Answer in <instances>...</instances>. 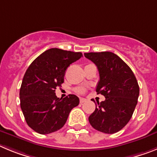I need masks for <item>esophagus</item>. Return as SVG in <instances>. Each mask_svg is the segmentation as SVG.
<instances>
[{
	"label": "esophagus",
	"mask_w": 157,
	"mask_h": 157,
	"mask_svg": "<svg viewBox=\"0 0 157 157\" xmlns=\"http://www.w3.org/2000/svg\"><path fill=\"white\" fill-rule=\"evenodd\" d=\"M86 101H87V99H86V98H80V103H84V102H85Z\"/></svg>",
	"instance_id": "obj_1"
}]
</instances>
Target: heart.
Returning <instances> with one entry per match:
<instances>
[{
    "mask_svg": "<svg viewBox=\"0 0 157 157\" xmlns=\"http://www.w3.org/2000/svg\"><path fill=\"white\" fill-rule=\"evenodd\" d=\"M76 91L79 94H84L85 92V89L83 88V87H79V88L76 89Z\"/></svg>",
    "mask_w": 157,
    "mask_h": 157,
    "instance_id": "b5f03b06",
    "label": "heart"
}]
</instances>
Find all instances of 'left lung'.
Here are the masks:
<instances>
[{"label":"left lung","mask_w":157,"mask_h":157,"mask_svg":"<svg viewBox=\"0 0 157 157\" xmlns=\"http://www.w3.org/2000/svg\"><path fill=\"white\" fill-rule=\"evenodd\" d=\"M84 56L94 63L99 73L96 92L105 100L96 105L88 121L95 130L113 134L131 120L138 102L139 86L129 66L110 52H89Z\"/></svg>","instance_id":"obj_1"}]
</instances>
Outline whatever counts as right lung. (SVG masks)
<instances>
[{"mask_svg":"<svg viewBox=\"0 0 157 157\" xmlns=\"http://www.w3.org/2000/svg\"><path fill=\"white\" fill-rule=\"evenodd\" d=\"M82 56L81 52L48 49L25 73L19 92L20 106L29 127L37 133L47 135L63 128L72 109L79 105L77 96L59 98L55 91L64 82L66 69Z\"/></svg>","mask_w":157,"mask_h":157,"instance_id":"right-lung-1","label":"right lung"}]
</instances>
